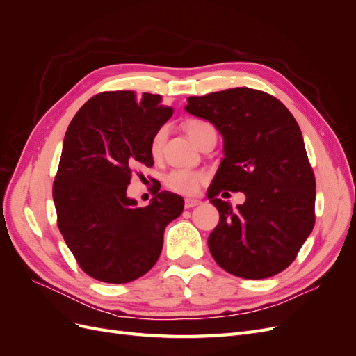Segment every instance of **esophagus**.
Wrapping results in <instances>:
<instances>
[{
    "label": "esophagus",
    "instance_id": "obj_1",
    "mask_svg": "<svg viewBox=\"0 0 356 356\" xmlns=\"http://www.w3.org/2000/svg\"><path fill=\"white\" fill-rule=\"evenodd\" d=\"M197 204H200V200H197V199H186V202H184V207L187 209L195 208V207H197Z\"/></svg>",
    "mask_w": 356,
    "mask_h": 356
}]
</instances>
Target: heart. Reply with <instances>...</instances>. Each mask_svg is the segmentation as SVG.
Returning <instances> with one entry per match:
<instances>
[{
	"label": "heart",
	"mask_w": 356,
	"mask_h": 356,
	"mask_svg": "<svg viewBox=\"0 0 356 356\" xmlns=\"http://www.w3.org/2000/svg\"><path fill=\"white\" fill-rule=\"evenodd\" d=\"M186 131L193 141L196 144H200L202 138L209 131H213V126L203 120H188L186 123ZM163 141H165V132L160 131L156 134L152 143V153L154 156L160 154L161 147H163ZM204 179H207V175H204L203 172L188 170V169H175L166 175L165 182H166V187L170 188L172 191L179 193V195L191 196V195H196L199 191Z\"/></svg>",
	"instance_id": "heart-1"
}]
</instances>
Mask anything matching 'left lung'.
Masks as SVG:
<instances>
[{"label": "left lung", "mask_w": 356, "mask_h": 356, "mask_svg": "<svg viewBox=\"0 0 356 356\" xmlns=\"http://www.w3.org/2000/svg\"><path fill=\"white\" fill-rule=\"evenodd\" d=\"M187 113L211 122L224 138V159L208 190L220 222L208 239L225 272L270 277L296 260L314 230L316 181L296 118L275 96L234 88L190 96ZM222 189L247 200L233 210Z\"/></svg>", "instance_id": "8db88e82"}]
</instances>
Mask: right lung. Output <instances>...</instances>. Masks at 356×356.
I'll return each mask as SVG.
<instances>
[{
    "mask_svg": "<svg viewBox=\"0 0 356 356\" xmlns=\"http://www.w3.org/2000/svg\"><path fill=\"white\" fill-rule=\"evenodd\" d=\"M172 113L160 95L102 92L68 126L53 182L58 227L81 270L101 282L145 275L159 260L166 225L184 209L169 191L157 190L144 208L126 196L136 168L154 165L153 138Z\"/></svg>",
    "mask_w": 356,
    "mask_h": 356,
    "instance_id": "obj_1",
    "label": "right lung"
}]
</instances>
